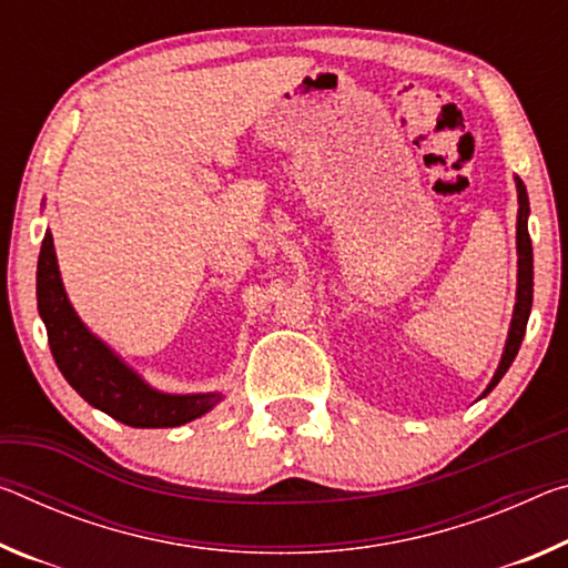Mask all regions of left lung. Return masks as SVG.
Returning <instances> with one entry per match:
<instances>
[{
	"label": "left lung",
	"mask_w": 568,
	"mask_h": 568,
	"mask_svg": "<svg viewBox=\"0 0 568 568\" xmlns=\"http://www.w3.org/2000/svg\"><path fill=\"white\" fill-rule=\"evenodd\" d=\"M516 186H518V204H520V210H518V298H516V311H513L506 351H503L498 372H495L493 382L488 384L485 394L493 392V386L503 379V374L508 372L513 358H516L520 341H524V336H526L530 303H534V247H530V235H528V194H526V186L520 179L516 182Z\"/></svg>",
	"instance_id": "left-lung-1"
}]
</instances>
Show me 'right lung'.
I'll use <instances>...</instances> for the list:
<instances>
[{"mask_svg": "<svg viewBox=\"0 0 568 568\" xmlns=\"http://www.w3.org/2000/svg\"><path fill=\"white\" fill-rule=\"evenodd\" d=\"M38 311L48 328L52 358L68 384L95 409L129 427H179L222 399V394H161L143 384L111 348L90 333L70 305L44 232L38 260Z\"/></svg>", "mask_w": 568, "mask_h": 568, "instance_id": "1", "label": "right lung"}]
</instances>
